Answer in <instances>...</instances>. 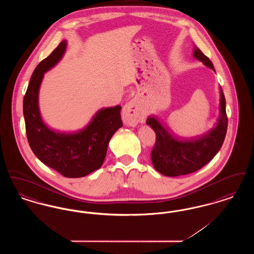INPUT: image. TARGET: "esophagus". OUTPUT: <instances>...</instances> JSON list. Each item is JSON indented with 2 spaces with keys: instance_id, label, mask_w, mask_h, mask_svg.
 Wrapping results in <instances>:
<instances>
[{
  "instance_id": "34e87169",
  "label": "esophagus",
  "mask_w": 254,
  "mask_h": 254,
  "mask_svg": "<svg viewBox=\"0 0 254 254\" xmlns=\"http://www.w3.org/2000/svg\"><path fill=\"white\" fill-rule=\"evenodd\" d=\"M145 117V110L139 107L135 101H129L125 105L123 109V119L127 126L135 127Z\"/></svg>"
}]
</instances>
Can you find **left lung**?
<instances>
[{
  "label": "left lung",
  "mask_w": 254,
  "mask_h": 254,
  "mask_svg": "<svg viewBox=\"0 0 254 254\" xmlns=\"http://www.w3.org/2000/svg\"><path fill=\"white\" fill-rule=\"evenodd\" d=\"M193 57L215 71L211 61L197 47L194 48ZM219 112L217 123L212 129L191 139L172 136L154 116H149L146 125L156 134L155 145L150 154L154 169L163 175L177 177L195 172L211 161L223 145L228 128L226 99L221 87Z\"/></svg>",
  "instance_id": "obj_1"
}]
</instances>
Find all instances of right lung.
<instances>
[{"instance_id":"add662e5","label":"right lung","mask_w":254,"mask_h":254,"mask_svg":"<svg viewBox=\"0 0 254 254\" xmlns=\"http://www.w3.org/2000/svg\"><path fill=\"white\" fill-rule=\"evenodd\" d=\"M65 49L66 41H62L37 65L24 97V117L28 144L36 157L64 177L79 178L103 165L111 137L123 126L122 108L100 109L77 132H56L48 127L39 109V89L45 73L62 59Z\"/></svg>"}]
</instances>
